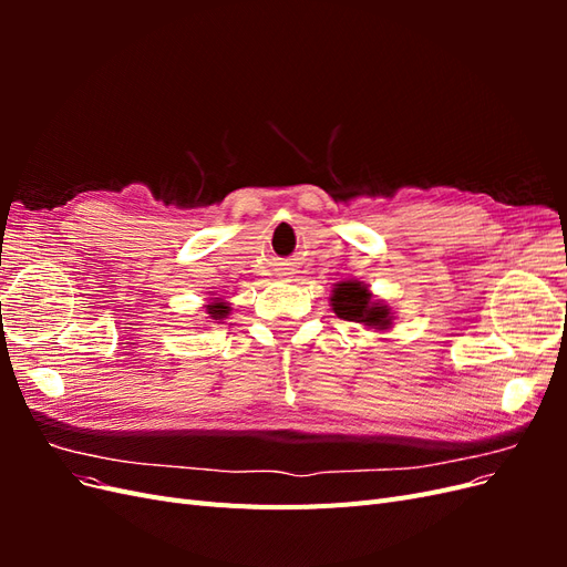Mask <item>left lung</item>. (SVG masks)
<instances>
[{"instance_id": "1", "label": "left lung", "mask_w": 567, "mask_h": 567, "mask_svg": "<svg viewBox=\"0 0 567 567\" xmlns=\"http://www.w3.org/2000/svg\"><path fill=\"white\" fill-rule=\"evenodd\" d=\"M331 307L340 319L364 323V326H369V329L385 331L392 326L390 307L383 302L371 300L369 286H364L362 281L336 284L333 296H331Z\"/></svg>"}]
</instances>
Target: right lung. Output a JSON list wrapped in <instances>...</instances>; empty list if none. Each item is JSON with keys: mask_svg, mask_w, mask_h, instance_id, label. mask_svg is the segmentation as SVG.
<instances>
[{"mask_svg": "<svg viewBox=\"0 0 567 567\" xmlns=\"http://www.w3.org/2000/svg\"><path fill=\"white\" fill-rule=\"evenodd\" d=\"M205 310H208V315H210L213 319L221 321V319H225V317L229 315V305H227V302H221V300L217 298L215 302H210V305H205Z\"/></svg>", "mask_w": 567, "mask_h": 567, "instance_id": "add662e5", "label": "right lung"}]
</instances>
